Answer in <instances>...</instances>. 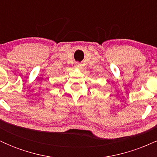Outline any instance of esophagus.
I'll return each mask as SVG.
<instances>
[{
	"mask_svg": "<svg viewBox=\"0 0 157 157\" xmlns=\"http://www.w3.org/2000/svg\"><path fill=\"white\" fill-rule=\"evenodd\" d=\"M76 66H77V67H79V66H80V64H79V63H77V64H76Z\"/></svg>",
	"mask_w": 157,
	"mask_h": 157,
	"instance_id": "1",
	"label": "esophagus"
}]
</instances>
